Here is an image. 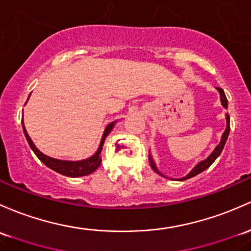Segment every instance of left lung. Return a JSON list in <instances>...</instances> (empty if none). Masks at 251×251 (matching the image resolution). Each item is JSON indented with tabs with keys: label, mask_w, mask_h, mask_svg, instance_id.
Returning <instances> with one entry per match:
<instances>
[{
	"label": "left lung",
	"mask_w": 251,
	"mask_h": 251,
	"mask_svg": "<svg viewBox=\"0 0 251 251\" xmlns=\"http://www.w3.org/2000/svg\"><path fill=\"white\" fill-rule=\"evenodd\" d=\"M216 89H218L219 94H220L221 104L224 105V108H227V99H226V96H225V92H224L223 89H220V88H216ZM226 120H227V125H226V130H225V132H224L223 137H221V142L218 144V147L215 148L214 151H213L212 154H210L209 156H208L207 159H205L204 161H201V162H200L199 165H197L196 167H195L194 170H192L191 172H190V173L188 174V176H184V178H181L180 180H186V179L192 178V176H197V174H200L201 172H203V171H204V170H207V168L210 167V165H212V163L214 162V161L216 160V157H218L219 155L221 154V151H223L224 147H225L226 141H227L228 133H230V115H228V114H226ZM149 161H150V166H151L152 170H154L155 172H156L157 174H160V176H162V174H161V173L159 172V171H157V168H156V166H155L154 161H152V159H151V157H150V156H149Z\"/></svg>",
	"instance_id": "1"
}]
</instances>
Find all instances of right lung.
I'll use <instances>...</instances> for the list:
<instances>
[{"mask_svg":"<svg viewBox=\"0 0 251 251\" xmlns=\"http://www.w3.org/2000/svg\"><path fill=\"white\" fill-rule=\"evenodd\" d=\"M113 126H114V123L109 124V125L105 127L103 137H102L101 144H100L99 150L96 151V154L92 155V156L89 157V159L83 160V161H63V160L52 159V157L47 156V155H44L43 152L39 151V150L36 148L35 144H33L32 139L30 138V136H28L27 132H26V128H25V126H24V123H23L24 133H25L26 139H27L31 149L33 150V152L37 155V157H38V159L41 160L42 162L47 166V167H49L50 170L62 174V176H72V178L88 176V174L95 172V171L100 167V165H101V162H102V159H101L102 147H103L107 136L109 134L110 131H112Z\"/></svg>","mask_w":251,"mask_h":251,"instance_id":"obj_1","label":"right lung"}]
</instances>
